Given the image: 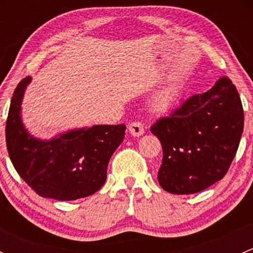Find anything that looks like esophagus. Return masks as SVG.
<instances>
[{"mask_svg": "<svg viewBox=\"0 0 253 253\" xmlns=\"http://www.w3.org/2000/svg\"><path fill=\"white\" fill-rule=\"evenodd\" d=\"M128 132L133 137H139L144 133V127H143V125L138 121L131 122V124L128 125Z\"/></svg>", "mask_w": 253, "mask_h": 253, "instance_id": "34e87169", "label": "esophagus"}]
</instances>
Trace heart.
<instances>
[{"instance_id":"heart-1","label":"heart","mask_w":253,"mask_h":253,"mask_svg":"<svg viewBox=\"0 0 253 253\" xmlns=\"http://www.w3.org/2000/svg\"><path fill=\"white\" fill-rule=\"evenodd\" d=\"M180 96V90L177 86H170V88L164 89L160 93L157 94V96L153 100V108L155 111L165 112L175 105L176 101L178 100Z\"/></svg>"}]
</instances>
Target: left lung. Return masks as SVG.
Segmentation results:
<instances>
[{
	"instance_id": "8db88e82",
	"label": "left lung",
	"mask_w": 253,
	"mask_h": 253,
	"mask_svg": "<svg viewBox=\"0 0 253 253\" xmlns=\"http://www.w3.org/2000/svg\"><path fill=\"white\" fill-rule=\"evenodd\" d=\"M150 131L163 147L158 181L174 195H191L221 180L230 168L244 131V110L228 77L183 101Z\"/></svg>"
}]
</instances>
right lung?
Masks as SVG:
<instances>
[{
    "instance_id": "1",
    "label": "right lung",
    "mask_w": 253,
    "mask_h": 253,
    "mask_svg": "<svg viewBox=\"0 0 253 253\" xmlns=\"http://www.w3.org/2000/svg\"><path fill=\"white\" fill-rule=\"evenodd\" d=\"M32 78L19 82L6 122L8 155L20 177L39 196L75 201L94 195L106 181L109 160L125 138V125H94L70 129L51 139L28 132L22 101Z\"/></svg>"
}]
</instances>
